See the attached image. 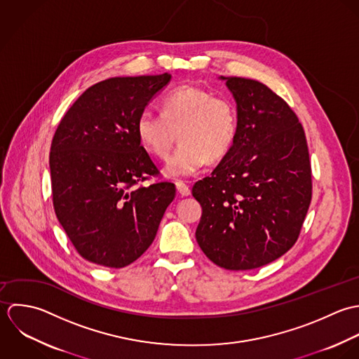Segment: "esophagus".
Masks as SVG:
<instances>
[{"instance_id":"1","label":"esophagus","mask_w":359,"mask_h":359,"mask_svg":"<svg viewBox=\"0 0 359 359\" xmlns=\"http://www.w3.org/2000/svg\"><path fill=\"white\" fill-rule=\"evenodd\" d=\"M176 189H177V193L180 194V196H183V197H187V196H190L191 194V190H190V187L184 183V182H182V180H177L176 183Z\"/></svg>"}]
</instances>
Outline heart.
I'll return each instance as SVG.
<instances>
[{
	"label": "heart",
	"instance_id": "obj_1",
	"mask_svg": "<svg viewBox=\"0 0 359 359\" xmlns=\"http://www.w3.org/2000/svg\"><path fill=\"white\" fill-rule=\"evenodd\" d=\"M144 148L159 159H168L177 137L180 144L168 163L172 176H189L205 161L223 158L234 143L237 115L224 97H214L197 86H180L162 100V114L144 109L136 122Z\"/></svg>",
	"mask_w": 359,
	"mask_h": 359
}]
</instances>
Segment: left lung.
Here are the masks:
<instances>
[{
    "label": "left lung",
    "instance_id": "8db88e82",
    "mask_svg": "<svg viewBox=\"0 0 359 359\" xmlns=\"http://www.w3.org/2000/svg\"><path fill=\"white\" fill-rule=\"evenodd\" d=\"M220 79L237 102V133L214 172L193 186L203 207L196 237L217 266L250 271L295 244L312 198L309 152L282 97L252 79Z\"/></svg>",
    "mask_w": 359,
    "mask_h": 359
}]
</instances>
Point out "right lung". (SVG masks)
<instances>
[{"mask_svg":"<svg viewBox=\"0 0 359 359\" xmlns=\"http://www.w3.org/2000/svg\"><path fill=\"white\" fill-rule=\"evenodd\" d=\"M170 74L111 77L88 87L61 119L50 152L53 204L76 251L125 268L155 238L176 196L144 149L136 122Z\"/></svg>","mask_w":359,"mask_h":359,"instance_id":"add662e5","label":"right lung"}]
</instances>
